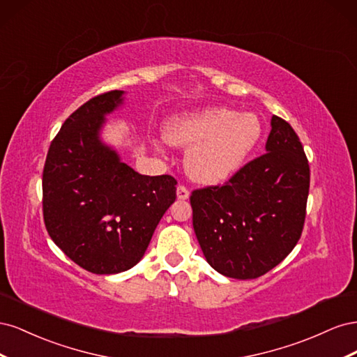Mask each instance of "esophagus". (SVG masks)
Wrapping results in <instances>:
<instances>
[{"label":"esophagus","mask_w":357,"mask_h":357,"mask_svg":"<svg viewBox=\"0 0 357 357\" xmlns=\"http://www.w3.org/2000/svg\"><path fill=\"white\" fill-rule=\"evenodd\" d=\"M177 198H178V199H188V198H189V189H188L186 186L180 185V186L177 188Z\"/></svg>","instance_id":"1"}]
</instances>
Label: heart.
Here are the masks:
<instances>
[{
  "label": "heart",
  "mask_w": 357,
  "mask_h": 357,
  "mask_svg": "<svg viewBox=\"0 0 357 357\" xmlns=\"http://www.w3.org/2000/svg\"><path fill=\"white\" fill-rule=\"evenodd\" d=\"M264 126L257 114L236 113L228 107H210L172 117L165 126V138L172 146L189 149L185 168L199 185H218L232 177L247 162L261 142ZM160 152V144L153 142Z\"/></svg>",
  "instance_id": "obj_1"
}]
</instances>
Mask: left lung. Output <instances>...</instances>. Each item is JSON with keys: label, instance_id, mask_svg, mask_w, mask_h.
Here are the masks:
<instances>
[{"label": "left lung", "instance_id": "1", "mask_svg": "<svg viewBox=\"0 0 357 357\" xmlns=\"http://www.w3.org/2000/svg\"><path fill=\"white\" fill-rule=\"evenodd\" d=\"M266 153L223 186L190 195L201 250L215 271L238 280L271 271L294 250L305 222L310 167L296 132L273 116Z\"/></svg>", "mask_w": 357, "mask_h": 357}]
</instances>
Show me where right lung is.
I'll use <instances>...</instances> for the list:
<instances>
[{
  "mask_svg": "<svg viewBox=\"0 0 357 357\" xmlns=\"http://www.w3.org/2000/svg\"><path fill=\"white\" fill-rule=\"evenodd\" d=\"M123 91L79 107L53 138L43 171L46 229L73 262L93 274H117L144 256L159 220L176 201L171 176H142L101 139L105 116Z\"/></svg>",
  "mask_w": 357,
  "mask_h": 357,
  "instance_id": "right-lung-1",
  "label": "right lung"
}]
</instances>
